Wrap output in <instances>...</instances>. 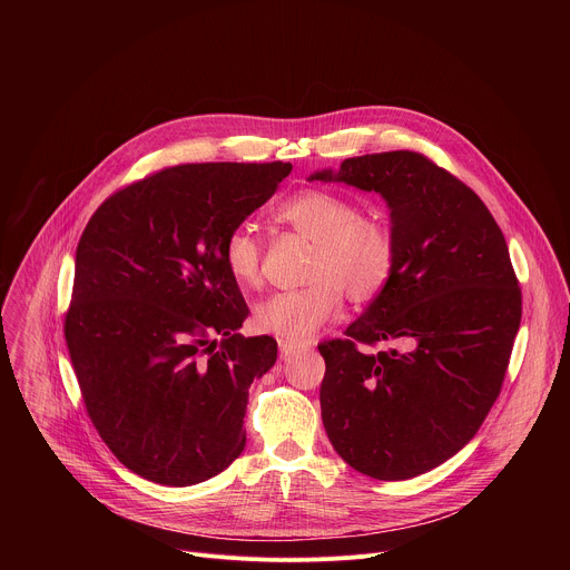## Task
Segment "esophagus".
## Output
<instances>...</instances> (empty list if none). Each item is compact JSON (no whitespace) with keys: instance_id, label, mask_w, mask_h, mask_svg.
<instances>
[{"instance_id":"obj_1","label":"esophagus","mask_w":570,"mask_h":570,"mask_svg":"<svg viewBox=\"0 0 570 570\" xmlns=\"http://www.w3.org/2000/svg\"><path fill=\"white\" fill-rule=\"evenodd\" d=\"M277 345H279V356L286 361V358H291L299 347L297 345H293V343H288V341H284V338H279L277 341Z\"/></svg>"}]
</instances>
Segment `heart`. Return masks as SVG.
I'll list each match as a JSON object with an SVG mask.
<instances>
[{
	"label": "heart",
	"mask_w": 570,
	"mask_h": 570,
	"mask_svg": "<svg viewBox=\"0 0 570 570\" xmlns=\"http://www.w3.org/2000/svg\"><path fill=\"white\" fill-rule=\"evenodd\" d=\"M277 220L313 240L302 288L279 291L255 306V327L284 341H304L343 304H367L385 288L396 262L392 229L330 189H304L279 203ZM223 264L243 286H257L264 243L248 225H236L223 240Z\"/></svg>",
	"instance_id": "obj_1"
}]
</instances>
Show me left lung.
<instances>
[{
	"label": "left lung",
	"mask_w": 570,
	"mask_h": 570,
	"mask_svg": "<svg viewBox=\"0 0 570 570\" xmlns=\"http://www.w3.org/2000/svg\"><path fill=\"white\" fill-rule=\"evenodd\" d=\"M308 180L379 191L392 220L390 282L347 338L317 345L322 424L336 453L376 480L455 455L501 394L521 324V288L490 209L415 150L350 157ZM400 347L370 355L361 344Z\"/></svg>",
	"instance_id": "8db88e82"
}]
</instances>
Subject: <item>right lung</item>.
Returning a JSON list of instances; mask_svg holds the SVG:
<instances>
[{"mask_svg": "<svg viewBox=\"0 0 570 570\" xmlns=\"http://www.w3.org/2000/svg\"><path fill=\"white\" fill-rule=\"evenodd\" d=\"M291 161L178 165L106 198L80 234L65 341L88 417L117 460L187 487L246 446L248 387L277 361L223 264L229 229L262 207Z\"/></svg>", "mask_w": 570, "mask_h": 570, "instance_id": "obj_1", "label": "right lung"}]
</instances>
